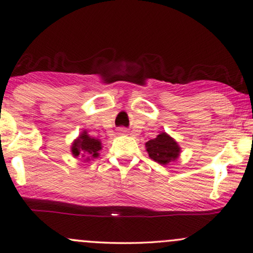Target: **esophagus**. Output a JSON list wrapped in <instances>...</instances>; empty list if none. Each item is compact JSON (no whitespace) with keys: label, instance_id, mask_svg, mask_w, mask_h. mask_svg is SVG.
Returning <instances> with one entry per match:
<instances>
[{"label":"esophagus","instance_id":"34e87169","mask_svg":"<svg viewBox=\"0 0 253 253\" xmlns=\"http://www.w3.org/2000/svg\"><path fill=\"white\" fill-rule=\"evenodd\" d=\"M119 131H120V133H121V134H126V133L127 132V131H126V129H123V127H121V129H120Z\"/></svg>","mask_w":253,"mask_h":253}]
</instances>
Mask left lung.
Instances as JSON below:
<instances>
[{"label": "left lung", "instance_id": "left-lung-1", "mask_svg": "<svg viewBox=\"0 0 253 253\" xmlns=\"http://www.w3.org/2000/svg\"><path fill=\"white\" fill-rule=\"evenodd\" d=\"M148 156L161 166H168L178 160L181 148L178 142L167 132H161L156 138L151 139L145 144Z\"/></svg>", "mask_w": 253, "mask_h": 253}]
</instances>
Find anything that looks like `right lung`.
<instances>
[{"label": "right lung", "instance_id": "obj_1", "mask_svg": "<svg viewBox=\"0 0 253 253\" xmlns=\"http://www.w3.org/2000/svg\"><path fill=\"white\" fill-rule=\"evenodd\" d=\"M102 145L101 140L93 138L86 132L82 131L78 138L73 141L71 146V152L74 157H81L83 161H90V159H96L99 156Z\"/></svg>", "mask_w": 253, "mask_h": 253}]
</instances>
